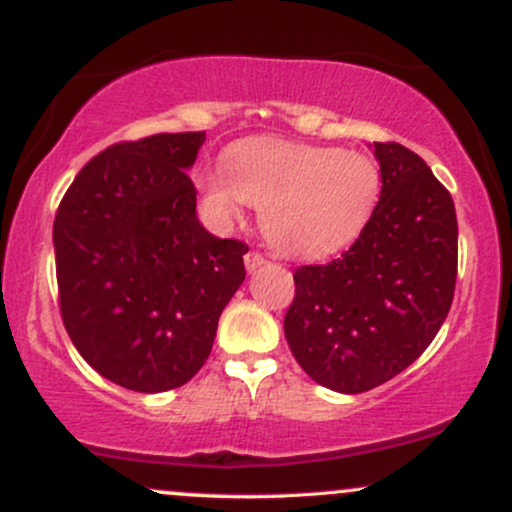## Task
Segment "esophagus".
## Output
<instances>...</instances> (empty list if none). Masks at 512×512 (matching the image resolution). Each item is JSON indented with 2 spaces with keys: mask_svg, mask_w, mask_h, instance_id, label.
<instances>
[{
  "mask_svg": "<svg viewBox=\"0 0 512 512\" xmlns=\"http://www.w3.org/2000/svg\"><path fill=\"white\" fill-rule=\"evenodd\" d=\"M262 264H267V257H264L262 252L250 250L248 255H245V269H248V272H255V269H260Z\"/></svg>",
  "mask_w": 512,
  "mask_h": 512,
  "instance_id": "34e87169",
  "label": "esophagus"
}]
</instances>
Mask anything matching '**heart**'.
<instances>
[{"mask_svg":"<svg viewBox=\"0 0 512 512\" xmlns=\"http://www.w3.org/2000/svg\"><path fill=\"white\" fill-rule=\"evenodd\" d=\"M202 187L219 219H240L245 202L262 209L264 236L276 250L325 257L366 231L383 197V175L358 151L260 139L231 149L226 173L204 175Z\"/></svg>","mask_w":512,"mask_h":512,"instance_id":"1","label":"heart"}]
</instances>
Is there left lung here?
I'll return each instance as SVG.
<instances>
[{
	"label": "left lung",
	"instance_id": "left-lung-1",
	"mask_svg": "<svg viewBox=\"0 0 512 512\" xmlns=\"http://www.w3.org/2000/svg\"><path fill=\"white\" fill-rule=\"evenodd\" d=\"M373 154L383 175L378 211L339 260L296 269L284 317L293 358L344 395L387 383L424 354L457 279L450 192L407 146L375 142Z\"/></svg>",
	"mask_w": 512,
	"mask_h": 512
}]
</instances>
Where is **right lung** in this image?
Returning <instances> with one entry per match:
<instances>
[{"label": "right lung", "mask_w": 512, "mask_h": 512, "mask_svg": "<svg viewBox=\"0 0 512 512\" xmlns=\"http://www.w3.org/2000/svg\"><path fill=\"white\" fill-rule=\"evenodd\" d=\"M207 134L113 144L79 170L52 228L62 322L84 361L134 392L195 378L245 279L248 245L197 219Z\"/></svg>", "instance_id": "add662e5"}]
</instances>
